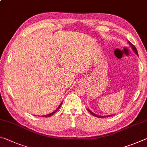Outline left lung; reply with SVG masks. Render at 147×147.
<instances>
[{"label": "left lung", "instance_id": "8db88e82", "mask_svg": "<svg viewBox=\"0 0 147 147\" xmlns=\"http://www.w3.org/2000/svg\"><path fill=\"white\" fill-rule=\"evenodd\" d=\"M128 42H129V44H130V46H131V48H132L133 50H134V52H135V53H136L137 55H138V52H137V49H136V47H135V46L134 45V44H133L132 43L130 42L129 41H128ZM88 111H89L90 113L91 114H92V115L93 116H95V117H97V118H105V117H108V116H109V117H110V116H112V115H108V116H99V115H95V114H94V113H93L92 111H90V110H88Z\"/></svg>", "mask_w": 147, "mask_h": 147}]
</instances>
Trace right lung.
I'll use <instances>...</instances> for the list:
<instances>
[{"instance_id": "obj_1", "label": "right lung", "mask_w": 147, "mask_h": 147, "mask_svg": "<svg viewBox=\"0 0 147 147\" xmlns=\"http://www.w3.org/2000/svg\"><path fill=\"white\" fill-rule=\"evenodd\" d=\"M61 104H62V103H61V104H60V105H59V106L57 107V109H56V110H55V111H54V112H53V113H50V114H49V115H44V116H42V117H49V116H52V115H53V114H54V113H55V112H57V111L58 110V109H59L60 108V107H61Z\"/></svg>"}]
</instances>
